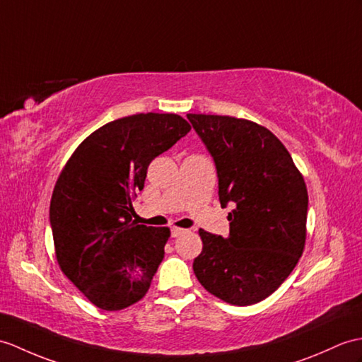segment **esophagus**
Returning <instances> with one entry per match:
<instances>
[{
  "instance_id": "34e87169",
  "label": "esophagus",
  "mask_w": 362,
  "mask_h": 362,
  "mask_svg": "<svg viewBox=\"0 0 362 362\" xmlns=\"http://www.w3.org/2000/svg\"><path fill=\"white\" fill-rule=\"evenodd\" d=\"M185 231H187V230L179 228V226H173V228H171V236L173 238H179V236H182Z\"/></svg>"
}]
</instances>
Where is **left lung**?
<instances>
[{
	"mask_svg": "<svg viewBox=\"0 0 362 362\" xmlns=\"http://www.w3.org/2000/svg\"><path fill=\"white\" fill-rule=\"evenodd\" d=\"M187 117L214 158L221 205H234L228 238L199 230L204 248L192 270L216 298L240 307L257 304L279 288L304 251V177L264 126L230 115Z\"/></svg>",
	"mask_w": 362,
	"mask_h": 362,
	"instance_id": "left-lung-1",
	"label": "left lung"
}]
</instances>
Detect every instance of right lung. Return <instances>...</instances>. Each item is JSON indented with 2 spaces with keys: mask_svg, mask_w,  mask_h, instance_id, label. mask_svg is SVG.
Listing matches in <instances>:
<instances>
[{
  "mask_svg": "<svg viewBox=\"0 0 362 362\" xmlns=\"http://www.w3.org/2000/svg\"><path fill=\"white\" fill-rule=\"evenodd\" d=\"M191 131L177 114H136L109 122L80 143L50 199L55 256L92 304L117 312L149 290L170 228L132 221V199L149 163Z\"/></svg>",
  "mask_w": 362,
  "mask_h": 362,
  "instance_id": "1",
  "label": "right lung"
}]
</instances>
